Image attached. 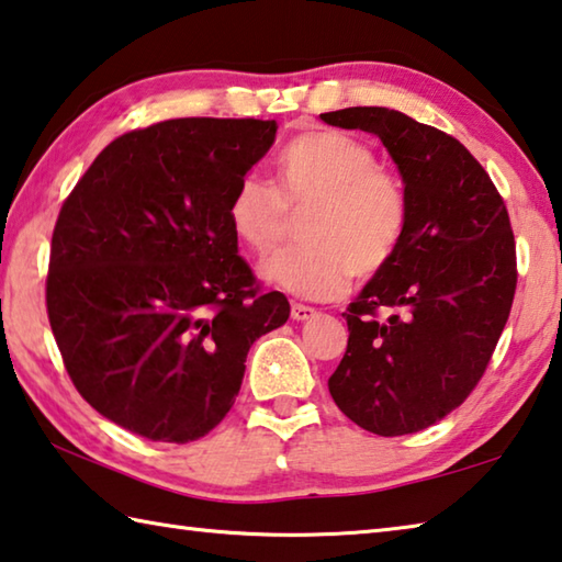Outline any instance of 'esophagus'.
I'll use <instances>...</instances> for the list:
<instances>
[{
  "mask_svg": "<svg viewBox=\"0 0 562 562\" xmlns=\"http://www.w3.org/2000/svg\"><path fill=\"white\" fill-rule=\"evenodd\" d=\"M290 314H292V319H294V322H307V319H314V316H316V310H314V307H310V304H297V302H294Z\"/></svg>",
  "mask_w": 562,
  "mask_h": 562,
  "instance_id": "obj_1",
  "label": "esophagus"
}]
</instances>
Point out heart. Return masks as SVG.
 Here are the masks:
<instances>
[{
	"label": "heart",
	"instance_id": "heart-1",
	"mask_svg": "<svg viewBox=\"0 0 562 562\" xmlns=\"http://www.w3.org/2000/svg\"><path fill=\"white\" fill-rule=\"evenodd\" d=\"M304 246L260 265V278L304 300H334L353 274L373 278L395 258L407 228V193L375 151L336 130H310L274 161V189L258 177L238 181L228 226L243 248L268 255L288 233L290 213L307 211Z\"/></svg>",
	"mask_w": 562,
	"mask_h": 562
}]
</instances>
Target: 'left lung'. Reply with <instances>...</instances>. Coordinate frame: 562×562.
<instances>
[{"mask_svg": "<svg viewBox=\"0 0 562 562\" xmlns=\"http://www.w3.org/2000/svg\"><path fill=\"white\" fill-rule=\"evenodd\" d=\"M319 117L379 137L407 193L401 248L344 314L349 344L329 393L373 435L420 432L474 391L512 312L516 243L504 199L462 142L403 112Z\"/></svg>", "mask_w": 562, "mask_h": 562, "instance_id": "1", "label": "left lung"}]
</instances>
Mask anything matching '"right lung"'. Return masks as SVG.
Instances as JSON below:
<instances>
[{"label":"right lung","instance_id":"obj_1","mask_svg":"<svg viewBox=\"0 0 562 562\" xmlns=\"http://www.w3.org/2000/svg\"><path fill=\"white\" fill-rule=\"evenodd\" d=\"M274 120L179 117L100 151L58 213L46 310L78 393L125 430L193 442L236 403L255 339L290 316L260 292L228 199Z\"/></svg>","mask_w":562,"mask_h":562}]
</instances>
